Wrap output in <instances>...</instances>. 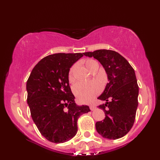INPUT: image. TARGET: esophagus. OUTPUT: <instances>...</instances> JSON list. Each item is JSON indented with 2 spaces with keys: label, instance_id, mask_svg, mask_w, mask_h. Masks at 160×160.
Instances as JSON below:
<instances>
[{
  "label": "esophagus",
  "instance_id": "34e87169",
  "mask_svg": "<svg viewBox=\"0 0 160 160\" xmlns=\"http://www.w3.org/2000/svg\"><path fill=\"white\" fill-rule=\"evenodd\" d=\"M96 107L94 106V105H90V109L91 110V111H94L95 109H96Z\"/></svg>",
  "mask_w": 160,
  "mask_h": 160
}]
</instances>
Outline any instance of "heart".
Masks as SVG:
<instances>
[{
	"label": "heart",
	"mask_w": 160,
	"mask_h": 160,
	"mask_svg": "<svg viewBox=\"0 0 160 160\" xmlns=\"http://www.w3.org/2000/svg\"><path fill=\"white\" fill-rule=\"evenodd\" d=\"M98 62L92 59H88L85 61L87 67L90 71L93 69ZM74 66L71 68L69 73V80L70 82H73L74 78L73 72ZM101 84L96 81L91 82H79L73 87V93L79 102L82 103H88L98 96L101 91Z\"/></svg>",
	"instance_id": "b5f03b06"
}]
</instances>
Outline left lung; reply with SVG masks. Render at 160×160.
<instances>
[{"instance_id":"obj_1","label":"left lung","mask_w":160,"mask_h":160,"mask_svg":"<svg viewBox=\"0 0 160 160\" xmlns=\"http://www.w3.org/2000/svg\"><path fill=\"white\" fill-rule=\"evenodd\" d=\"M83 54L99 61L108 80L104 92L98 98L106 103L98 106L104 111L105 118L96 122V130L104 138H122L133 125L138 106L139 87L133 68L115 51L99 49Z\"/></svg>"}]
</instances>
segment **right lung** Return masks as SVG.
<instances>
[{
  "label": "right lung",
  "mask_w": 160,
  "mask_h": 160,
  "mask_svg": "<svg viewBox=\"0 0 160 160\" xmlns=\"http://www.w3.org/2000/svg\"><path fill=\"white\" fill-rule=\"evenodd\" d=\"M83 53H58L47 56L36 64L27 82L31 115L43 137L63 143L76 135L81 115L91 111L77 106L69 83V72Z\"/></svg>",
  "instance_id": "add662e5"
}]
</instances>
